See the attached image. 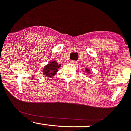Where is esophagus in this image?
Returning a JSON list of instances; mask_svg holds the SVG:
<instances>
[{
    "label": "esophagus",
    "mask_w": 131,
    "mask_h": 131,
    "mask_svg": "<svg viewBox=\"0 0 131 131\" xmlns=\"http://www.w3.org/2000/svg\"><path fill=\"white\" fill-rule=\"evenodd\" d=\"M71 63H72V64H73V65H77V63H78L77 61H73V60H71Z\"/></svg>",
    "instance_id": "obj_1"
}]
</instances>
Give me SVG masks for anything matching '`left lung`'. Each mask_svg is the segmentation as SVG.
I'll use <instances>...</instances> for the list:
<instances>
[{
  "label": "left lung",
  "instance_id": "8db88e82",
  "mask_svg": "<svg viewBox=\"0 0 131 131\" xmlns=\"http://www.w3.org/2000/svg\"><path fill=\"white\" fill-rule=\"evenodd\" d=\"M86 72H88V73H90V70H89V69H86Z\"/></svg>",
  "mask_w": 131,
  "mask_h": 131
}]
</instances>
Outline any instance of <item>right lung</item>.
I'll return each mask as SVG.
<instances>
[{
	"label": "right lung",
	"mask_w": 131,
	"mask_h": 131,
	"mask_svg": "<svg viewBox=\"0 0 131 131\" xmlns=\"http://www.w3.org/2000/svg\"><path fill=\"white\" fill-rule=\"evenodd\" d=\"M61 66V64L58 65L56 61H52L46 65L43 70V74L48 77H52L56 74L58 71V68Z\"/></svg>",
	"instance_id": "add662e5"
}]
</instances>
